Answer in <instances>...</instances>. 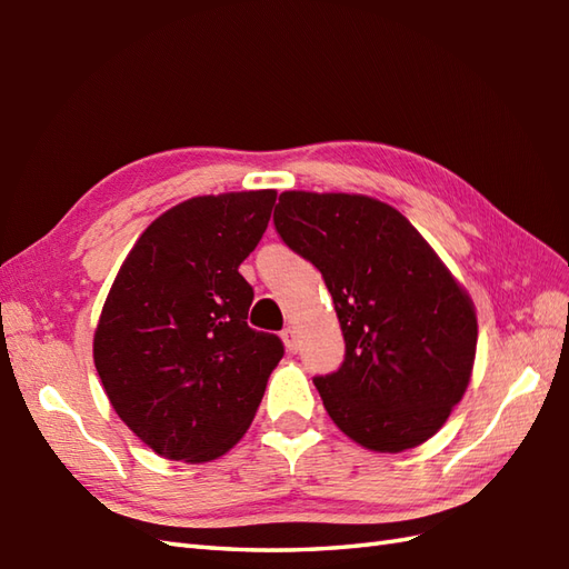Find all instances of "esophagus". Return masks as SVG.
Instances as JSON below:
<instances>
[{
  "mask_svg": "<svg viewBox=\"0 0 569 569\" xmlns=\"http://www.w3.org/2000/svg\"><path fill=\"white\" fill-rule=\"evenodd\" d=\"M281 337H283L288 352H298L300 340H298V330L296 328H291V325H288V328L281 332Z\"/></svg>",
  "mask_w": 569,
  "mask_h": 569,
  "instance_id": "esophagus-1",
  "label": "esophagus"
}]
</instances>
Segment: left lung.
<instances>
[{"mask_svg": "<svg viewBox=\"0 0 569 569\" xmlns=\"http://www.w3.org/2000/svg\"><path fill=\"white\" fill-rule=\"evenodd\" d=\"M273 224L335 300L345 361L312 379L335 426L373 452L432 438L475 367L469 293L418 229L377 198L286 190Z\"/></svg>", "mask_w": 569, "mask_h": 569, "instance_id": "8db88e82", "label": "left lung"}]
</instances>
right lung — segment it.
<instances>
[{"label": "right lung", "instance_id": "1", "mask_svg": "<svg viewBox=\"0 0 569 569\" xmlns=\"http://www.w3.org/2000/svg\"><path fill=\"white\" fill-rule=\"evenodd\" d=\"M276 190L190 198L143 229L107 293L92 357L104 393L137 438L190 465L241 440L283 357L247 325L239 263L271 220Z\"/></svg>", "mask_w": 569, "mask_h": 569}]
</instances>
